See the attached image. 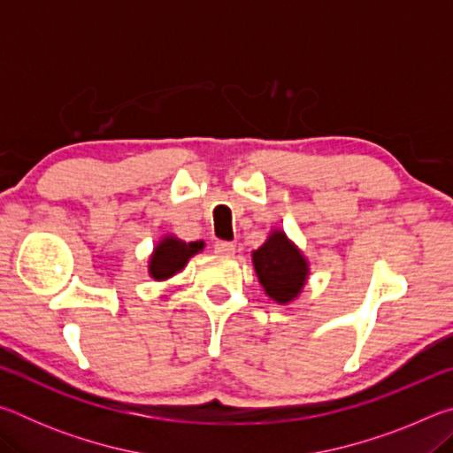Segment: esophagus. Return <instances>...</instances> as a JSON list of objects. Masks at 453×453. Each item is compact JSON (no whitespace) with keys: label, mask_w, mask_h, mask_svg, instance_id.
<instances>
[{"label":"esophagus","mask_w":453,"mask_h":453,"mask_svg":"<svg viewBox=\"0 0 453 453\" xmlns=\"http://www.w3.org/2000/svg\"><path fill=\"white\" fill-rule=\"evenodd\" d=\"M213 251H216L218 256L229 257V256H234L235 245H234V243H229V242H216V243H213Z\"/></svg>","instance_id":"esophagus-1"}]
</instances>
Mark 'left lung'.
<instances>
[{"mask_svg":"<svg viewBox=\"0 0 453 453\" xmlns=\"http://www.w3.org/2000/svg\"><path fill=\"white\" fill-rule=\"evenodd\" d=\"M257 280L265 294L278 303H289L300 296L308 280V259L283 232H272L262 248L251 254Z\"/></svg>","mask_w":453,"mask_h":453,"instance_id":"obj_1","label":"left lung"}]
</instances>
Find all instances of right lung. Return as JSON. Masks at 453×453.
I'll list each match as a JSON object with an SVG mask.
<instances>
[{"label": "right lung", "instance_id": "add662e5", "mask_svg": "<svg viewBox=\"0 0 453 453\" xmlns=\"http://www.w3.org/2000/svg\"><path fill=\"white\" fill-rule=\"evenodd\" d=\"M202 250L203 242L186 243L173 235H165L164 240L153 248V254L150 257V275L157 281L170 280L172 275L186 267L189 257H194L197 251Z\"/></svg>", "mask_w": 453, "mask_h": 453}]
</instances>
